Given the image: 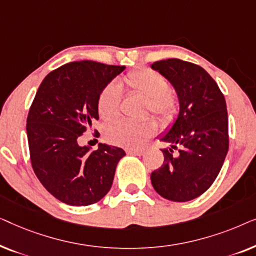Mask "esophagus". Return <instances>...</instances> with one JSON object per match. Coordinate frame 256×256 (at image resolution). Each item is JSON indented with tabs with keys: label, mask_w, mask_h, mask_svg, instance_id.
<instances>
[{
	"label": "esophagus",
	"mask_w": 256,
	"mask_h": 256,
	"mask_svg": "<svg viewBox=\"0 0 256 256\" xmlns=\"http://www.w3.org/2000/svg\"><path fill=\"white\" fill-rule=\"evenodd\" d=\"M127 154H129V155L142 156L143 154H144V150H143V149H128Z\"/></svg>",
	"instance_id": "34e87169"
}]
</instances>
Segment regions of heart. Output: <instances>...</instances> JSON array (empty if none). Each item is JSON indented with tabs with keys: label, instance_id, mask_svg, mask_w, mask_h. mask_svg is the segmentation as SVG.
Listing matches in <instances>:
<instances>
[{
	"label": "heart",
	"instance_id": "b5f03b06",
	"mask_svg": "<svg viewBox=\"0 0 256 256\" xmlns=\"http://www.w3.org/2000/svg\"><path fill=\"white\" fill-rule=\"evenodd\" d=\"M126 84L135 93L146 98V108L156 115L163 124H171L177 116L178 101L170 93L168 80L158 72L150 68L132 71L126 76ZM121 90L115 82L108 84L98 96V113L104 121L116 120L120 115ZM157 124L146 118L141 121H120L112 124L104 132V138L113 144L124 148H140L155 134Z\"/></svg>",
	"mask_w": 256,
	"mask_h": 256
}]
</instances>
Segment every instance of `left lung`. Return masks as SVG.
Listing matches in <instances>:
<instances>
[{"label": "left lung", "mask_w": 256, "mask_h": 256, "mask_svg": "<svg viewBox=\"0 0 256 256\" xmlns=\"http://www.w3.org/2000/svg\"><path fill=\"white\" fill-rule=\"evenodd\" d=\"M152 68L172 85L180 102L176 120L160 136L170 146L162 149L164 162L152 171V184L168 200H192L211 186L228 152L225 98L212 76L192 62L172 58Z\"/></svg>", "instance_id": "8db88e82"}]
</instances>
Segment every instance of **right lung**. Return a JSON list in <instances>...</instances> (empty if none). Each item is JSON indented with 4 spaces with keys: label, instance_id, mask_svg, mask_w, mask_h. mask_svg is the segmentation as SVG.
Instances as JSON below:
<instances>
[{
    "label": "right lung",
    "instance_id": "right-lung-1",
    "mask_svg": "<svg viewBox=\"0 0 256 256\" xmlns=\"http://www.w3.org/2000/svg\"><path fill=\"white\" fill-rule=\"evenodd\" d=\"M124 68L73 62L48 73L38 87L26 120L31 164L43 186L65 204H94L110 190L124 150L104 143L92 150L79 141L99 120L101 90Z\"/></svg>",
    "mask_w": 256,
    "mask_h": 256
}]
</instances>
